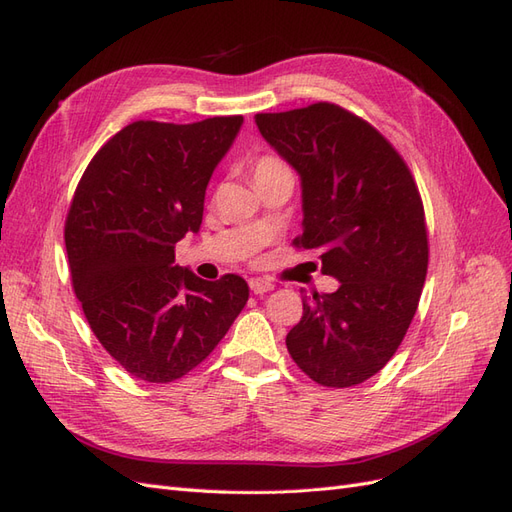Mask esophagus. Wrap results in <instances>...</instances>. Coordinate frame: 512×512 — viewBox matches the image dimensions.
<instances>
[{
    "mask_svg": "<svg viewBox=\"0 0 512 512\" xmlns=\"http://www.w3.org/2000/svg\"><path fill=\"white\" fill-rule=\"evenodd\" d=\"M250 288L254 294H265V292H271L273 290V284L262 280V277H254V280H250Z\"/></svg>",
    "mask_w": 512,
    "mask_h": 512,
    "instance_id": "esophagus-1",
    "label": "esophagus"
}]
</instances>
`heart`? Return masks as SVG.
<instances>
[{
    "label": "heart",
    "mask_w": 512,
    "mask_h": 512,
    "mask_svg": "<svg viewBox=\"0 0 512 512\" xmlns=\"http://www.w3.org/2000/svg\"><path fill=\"white\" fill-rule=\"evenodd\" d=\"M273 175H290V168L286 166L284 160L275 156H265L254 164V181L262 177H273Z\"/></svg>",
    "instance_id": "heart-1"
}]
</instances>
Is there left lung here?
Returning a JSON list of instances; mask_svg holds the SVG:
<instances>
[{"label":"left lung","instance_id":"obj_1","mask_svg":"<svg viewBox=\"0 0 512 512\" xmlns=\"http://www.w3.org/2000/svg\"><path fill=\"white\" fill-rule=\"evenodd\" d=\"M262 138L301 177L303 235L335 292L305 294L286 335L292 361L322 386L361 384L391 361L421 299L429 245L423 200L393 145L346 108L318 102L258 113Z\"/></svg>","mask_w":512,"mask_h":512}]
</instances>
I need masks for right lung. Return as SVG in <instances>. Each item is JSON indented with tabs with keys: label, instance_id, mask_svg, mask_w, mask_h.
I'll list each match as a JSON object with an SVG mask.
<instances>
[{
	"label": "right lung",
	"instance_id": "1",
	"mask_svg": "<svg viewBox=\"0 0 512 512\" xmlns=\"http://www.w3.org/2000/svg\"><path fill=\"white\" fill-rule=\"evenodd\" d=\"M241 123L134 121L96 153L74 192L64 237L76 299L134 378L188 374L250 297L239 275L207 282L175 265V243L203 224L209 179Z\"/></svg>",
	"mask_w": 512,
	"mask_h": 512
}]
</instances>
